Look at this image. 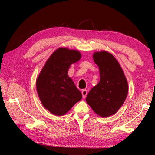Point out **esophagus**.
I'll return each mask as SVG.
<instances>
[{
  "label": "esophagus",
  "instance_id": "34e87169",
  "mask_svg": "<svg viewBox=\"0 0 155 155\" xmlns=\"http://www.w3.org/2000/svg\"><path fill=\"white\" fill-rule=\"evenodd\" d=\"M81 93H82L83 98H85V97L87 96V90H83L82 91H81Z\"/></svg>",
  "mask_w": 155,
  "mask_h": 155
}]
</instances>
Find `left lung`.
Masks as SVG:
<instances>
[{
	"instance_id": "obj_1",
	"label": "left lung",
	"mask_w": 155,
	"mask_h": 155,
	"mask_svg": "<svg viewBox=\"0 0 155 155\" xmlns=\"http://www.w3.org/2000/svg\"><path fill=\"white\" fill-rule=\"evenodd\" d=\"M99 68L100 81L89 91L86 102L102 117L115 114L127 98L128 85L122 67L112 54L106 51L93 54Z\"/></svg>"
}]
</instances>
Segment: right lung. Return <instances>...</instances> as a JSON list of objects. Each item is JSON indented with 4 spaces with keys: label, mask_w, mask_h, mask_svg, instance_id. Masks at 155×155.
Listing matches in <instances>:
<instances>
[{
    "label": "right lung",
    "mask_w": 155,
    "mask_h": 155,
    "mask_svg": "<svg viewBox=\"0 0 155 155\" xmlns=\"http://www.w3.org/2000/svg\"><path fill=\"white\" fill-rule=\"evenodd\" d=\"M81 58L77 50L59 48L50 56L37 78L39 98L44 108L53 115H65L82 98L81 91L68 74L70 65Z\"/></svg>",
    "instance_id": "right-lung-1"
}]
</instances>
